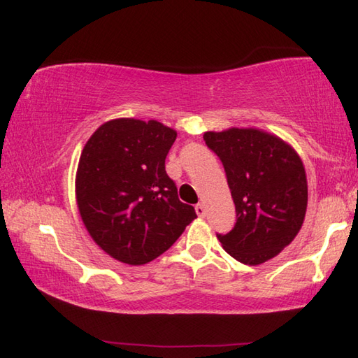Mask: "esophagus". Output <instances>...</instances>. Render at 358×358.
I'll return each instance as SVG.
<instances>
[{
    "instance_id": "obj_1",
    "label": "esophagus",
    "mask_w": 358,
    "mask_h": 358,
    "mask_svg": "<svg viewBox=\"0 0 358 358\" xmlns=\"http://www.w3.org/2000/svg\"><path fill=\"white\" fill-rule=\"evenodd\" d=\"M196 213H197L199 217H205V216H206V208H205V205H203V203H197V205H196Z\"/></svg>"
}]
</instances>
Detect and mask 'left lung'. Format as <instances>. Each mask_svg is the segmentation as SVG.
Listing matches in <instances>:
<instances>
[{
	"instance_id": "1",
	"label": "left lung",
	"mask_w": 358,
	"mask_h": 358,
	"mask_svg": "<svg viewBox=\"0 0 358 358\" xmlns=\"http://www.w3.org/2000/svg\"><path fill=\"white\" fill-rule=\"evenodd\" d=\"M217 155L236 208V224L217 239L244 264L278 255L301 230L307 211V175L287 142L255 128L203 134Z\"/></svg>"
}]
</instances>
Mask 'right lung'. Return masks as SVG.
<instances>
[{
	"label": "right lung",
	"mask_w": 358,
	"mask_h": 358,
	"mask_svg": "<svg viewBox=\"0 0 358 358\" xmlns=\"http://www.w3.org/2000/svg\"><path fill=\"white\" fill-rule=\"evenodd\" d=\"M177 131L157 120H109L90 136L76 172V203L108 255L139 266L171 247L197 217L166 173Z\"/></svg>",
	"instance_id": "obj_1"
}]
</instances>
